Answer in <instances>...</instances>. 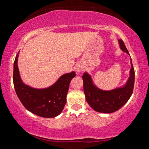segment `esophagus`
<instances>
[{
	"instance_id": "obj_1",
	"label": "esophagus",
	"mask_w": 149,
	"mask_h": 149,
	"mask_svg": "<svg viewBox=\"0 0 149 149\" xmlns=\"http://www.w3.org/2000/svg\"><path fill=\"white\" fill-rule=\"evenodd\" d=\"M81 70H82V68H81L79 67V66L77 67V68H76V72H77L79 73V72H81Z\"/></svg>"
}]
</instances>
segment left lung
<instances>
[{"instance_id":"left-lung-1","label":"left lung","mask_w":149,"mask_h":149,"mask_svg":"<svg viewBox=\"0 0 149 149\" xmlns=\"http://www.w3.org/2000/svg\"><path fill=\"white\" fill-rule=\"evenodd\" d=\"M120 49L130 54L124 42L119 39ZM132 68L130 76L125 86L112 91H102L94 85L91 77L87 73L83 75L84 90L86 100L95 111L102 113H112L120 109L132 96L135 83V71L131 59Z\"/></svg>"}]
</instances>
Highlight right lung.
Instances as JSON below:
<instances>
[{"label": "right lung", "instance_id": "add662e5", "mask_svg": "<svg viewBox=\"0 0 149 149\" xmlns=\"http://www.w3.org/2000/svg\"><path fill=\"white\" fill-rule=\"evenodd\" d=\"M18 54L14 63L13 81L15 91L22 104L27 110L39 116H57L64 109L70 81L75 76V73L72 72L62 75L53 85L46 89H34L25 85L20 79L17 64Z\"/></svg>", "mask_w": 149, "mask_h": 149}]
</instances>
